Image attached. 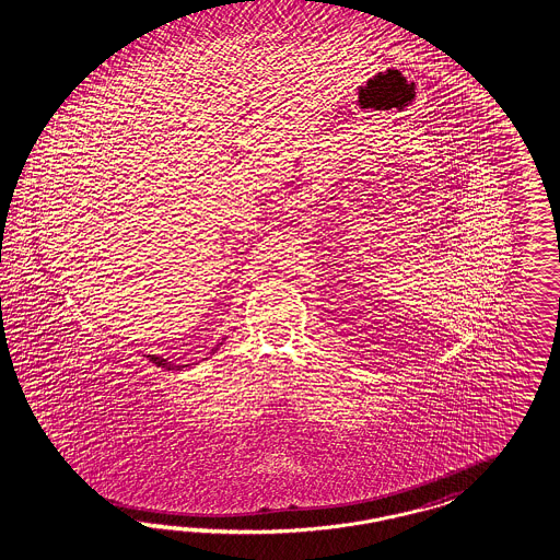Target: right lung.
Here are the masks:
<instances>
[{
	"label": "right lung",
	"mask_w": 560,
	"mask_h": 560,
	"mask_svg": "<svg viewBox=\"0 0 560 560\" xmlns=\"http://www.w3.org/2000/svg\"><path fill=\"white\" fill-rule=\"evenodd\" d=\"M226 338L228 336H224V338H222V340H220V342H218V345H215V347H213L212 350L208 352V357H212L213 352H218V348L222 347V345L226 342ZM208 357H206V359H208ZM147 359H149V361H151L152 364H156V366L165 369V371H183V369H189V366H196V364L199 363V361H197V363L191 364H175L171 363L168 359H163V357H156V354H147Z\"/></svg>",
	"instance_id": "1"
}]
</instances>
